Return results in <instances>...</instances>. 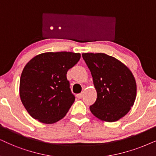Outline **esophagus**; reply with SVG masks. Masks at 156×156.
<instances>
[{
  "label": "esophagus",
  "mask_w": 156,
  "mask_h": 156,
  "mask_svg": "<svg viewBox=\"0 0 156 156\" xmlns=\"http://www.w3.org/2000/svg\"><path fill=\"white\" fill-rule=\"evenodd\" d=\"M83 93H80V94H78V95H77V97H78V98H81L83 97Z\"/></svg>",
  "instance_id": "esophagus-1"
}]
</instances>
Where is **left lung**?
<instances>
[{
	"instance_id": "obj_1",
	"label": "left lung",
	"mask_w": 156,
	"mask_h": 156,
	"mask_svg": "<svg viewBox=\"0 0 156 156\" xmlns=\"http://www.w3.org/2000/svg\"><path fill=\"white\" fill-rule=\"evenodd\" d=\"M82 56L97 93L90 111L101 121H118L135 103L137 85L133 73L121 61L104 53H83Z\"/></svg>"
}]
</instances>
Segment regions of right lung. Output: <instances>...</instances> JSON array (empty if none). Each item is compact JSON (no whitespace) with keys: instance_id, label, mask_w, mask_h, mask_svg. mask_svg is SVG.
I'll list each match as a JSON object with an SVG mask.
<instances>
[{"instance_id":"obj_1","label":"right lung","mask_w":156,"mask_h":156,"mask_svg":"<svg viewBox=\"0 0 156 156\" xmlns=\"http://www.w3.org/2000/svg\"><path fill=\"white\" fill-rule=\"evenodd\" d=\"M80 59V53L44 52L26 65L19 95L31 117L44 124L62 119L75 101L66 74Z\"/></svg>"}]
</instances>
